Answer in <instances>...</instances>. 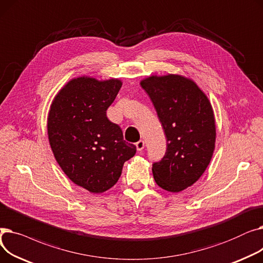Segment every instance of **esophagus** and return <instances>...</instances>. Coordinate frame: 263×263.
<instances>
[{
  "label": "esophagus",
  "instance_id": "esophagus-1",
  "mask_svg": "<svg viewBox=\"0 0 263 263\" xmlns=\"http://www.w3.org/2000/svg\"><path fill=\"white\" fill-rule=\"evenodd\" d=\"M135 146H136L137 151H142L144 149V147H145V142L143 140H141V141H139V142L135 144Z\"/></svg>",
  "mask_w": 263,
  "mask_h": 263
}]
</instances>
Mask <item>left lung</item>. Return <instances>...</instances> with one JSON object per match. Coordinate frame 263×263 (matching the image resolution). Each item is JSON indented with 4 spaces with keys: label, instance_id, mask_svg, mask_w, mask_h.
<instances>
[{
    "label": "left lung",
    "instance_id": "8db88e82",
    "mask_svg": "<svg viewBox=\"0 0 263 263\" xmlns=\"http://www.w3.org/2000/svg\"><path fill=\"white\" fill-rule=\"evenodd\" d=\"M167 139L166 153L153 164L156 183L168 192L194 184L211 161L215 120L206 96L181 76L150 77L141 82Z\"/></svg>",
    "mask_w": 263,
    "mask_h": 263
}]
</instances>
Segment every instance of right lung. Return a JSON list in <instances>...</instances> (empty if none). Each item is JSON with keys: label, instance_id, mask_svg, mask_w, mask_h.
<instances>
[{"label": "right lung", "instance_id": "obj_1", "mask_svg": "<svg viewBox=\"0 0 263 263\" xmlns=\"http://www.w3.org/2000/svg\"><path fill=\"white\" fill-rule=\"evenodd\" d=\"M120 87L119 80L78 78L58 93L50 108L48 135L54 157L72 182L91 193L114 186L123 163L136 153L106 116Z\"/></svg>", "mask_w": 263, "mask_h": 263}]
</instances>
